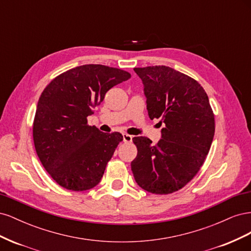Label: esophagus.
Segmentation results:
<instances>
[{
	"instance_id": "1",
	"label": "esophagus",
	"mask_w": 251,
	"mask_h": 251,
	"mask_svg": "<svg viewBox=\"0 0 251 251\" xmlns=\"http://www.w3.org/2000/svg\"><path fill=\"white\" fill-rule=\"evenodd\" d=\"M123 139H124V142L130 143V142H132L133 137H132L131 135H128V134H126V133H124V134H123Z\"/></svg>"
}]
</instances>
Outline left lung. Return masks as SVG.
<instances>
[{
    "label": "left lung",
    "mask_w": 251,
    "mask_h": 251,
    "mask_svg": "<svg viewBox=\"0 0 251 251\" xmlns=\"http://www.w3.org/2000/svg\"><path fill=\"white\" fill-rule=\"evenodd\" d=\"M143 83L151 119L165 125L153 146L134 137L137 156L131 162L137 184L151 194H172L199 172L215 135V116L200 83L166 66L134 68Z\"/></svg>",
    "instance_id": "obj_1"
}]
</instances>
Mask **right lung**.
I'll return each instance as SVG.
<instances>
[{
  "mask_svg": "<svg viewBox=\"0 0 251 251\" xmlns=\"http://www.w3.org/2000/svg\"><path fill=\"white\" fill-rule=\"evenodd\" d=\"M131 74L103 65H82L44 89L33 121V141L43 166L57 184L74 192L100 183L123 135L102 133L87 117L105 93Z\"/></svg>",
  "mask_w": 251,
  "mask_h": 251,
  "instance_id": "right-lung-1",
  "label": "right lung"
}]
</instances>
